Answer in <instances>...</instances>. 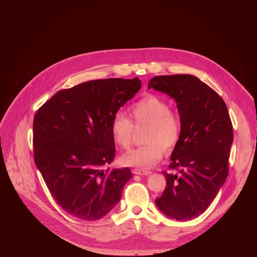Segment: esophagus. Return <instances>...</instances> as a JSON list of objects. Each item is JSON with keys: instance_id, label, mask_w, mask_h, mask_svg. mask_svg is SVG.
Masks as SVG:
<instances>
[{"instance_id": "34e87169", "label": "esophagus", "mask_w": 257, "mask_h": 257, "mask_svg": "<svg viewBox=\"0 0 257 257\" xmlns=\"http://www.w3.org/2000/svg\"><path fill=\"white\" fill-rule=\"evenodd\" d=\"M132 173L135 174V175H140V176H148L152 172L151 171H146V170H142V169H134L132 171Z\"/></svg>"}]
</instances>
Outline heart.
I'll use <instances>...</instances> for the list:
<instances>
[{
    "instance_id": "obj_1",
    "label": "heart",
    "mask_w": 257,
    "mask_h": 257,
    "mask_svg": "<svg viewBox=\"0 0 257 257\" xmlns=\"http://www.w3.org/2000/svg\"><path fill=\"white\" fill-rule=\"evenodd\" d=\"M130 114L136 125H149L144 136L146 144L123 155L121 163L150 169L162 160L165 151L170 153L178 145L182 133L181 120L172 111L168 100L155 94H146L135 101ZM111 133L120 148L128 149L132 143L134 125L125 115L118 113L112 119Z\"/></svg>"
}]
</instances>
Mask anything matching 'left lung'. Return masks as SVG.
Wrapping results in <instances>:
<instances>
[{"mask_svg":"<svg viewBox=\"0 0 257 257\" xmlns=\"http://www.w3.org/2000/svg\"><path fill=\"white\" fill-rule=\"evenodd\" d=\"M149 88L176 100L182 124L171 172L163 173L167 186L156 204L166 215L188 221L206 210L227 179L233 142L230 115L224 99L189 74L156 76Z\"/></svg>","mask_w":257,"mask_h":257,"instance_id":"left-lung-1","label":"left lung"}]
</instances>
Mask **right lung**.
<instances>
[{
	"label": "right lung",
	"mask_w": 257,
	"mask_h": 257,
	"mask_svg": "<svg viewBox=\"0 0 257 257\" xmlns=\"http://www.w3.org/2000/svg\"><path fill=\"white\" fill-rule=\"evenodd\" d=\"M140 87L138 77L87 81L58 91L34 115L35 165L69 214L94 221L120 201L132 174L107 168L116 153L111 122Z\"/></svg>",
	"instance_id": "1"
}]
</instances>
